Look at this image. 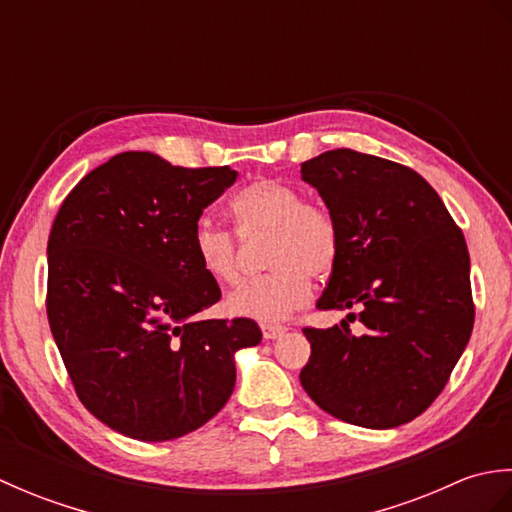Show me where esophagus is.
Here are the masks:
<instances>
[{"instance_id":"esophagus-1","label":"esophagus","mask_w":512,"mask_h":512,"mask_svg":"<svg viewBox=\"0 0 512 512\" xmlns=\"http://www.w3.org/2000/svg\"><path fill=\"white\" fill-rule=\"evenodd\" d=\"M286 332V328H284V325H262V334H264V339L266 341H273V339H279V336L281 334H284Z\"/></svg>"}]
</instances>
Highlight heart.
Wrapping results in <instances>:
<instances>
[{
  "instance_id": "1",
  "label": "heart",
  "mask_w": 512,
  "mask_h": 512,
  "mask_svg": "<svg viewBox=\"0 0 512 512\" xmlns=\"http://www.w3.org/2000/svg\"><path fill=\"white\" fill-rule=\"evenodd\" d=\"M231 215L242 237L270 235L268 273L235 290L226 308L235 317L277 323L310 299V275L328 277L339 262L341 235L334 215L306 204L299 189L273 178H259L231 200ZM193 253L215 284L242 281V259L235 237L209 220L193 228Z\"/></svg>"
}]
</instances>
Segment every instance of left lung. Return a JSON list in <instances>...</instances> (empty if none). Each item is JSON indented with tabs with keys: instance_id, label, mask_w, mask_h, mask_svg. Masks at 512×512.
I'll use <instances>...</instances> for the list:
<instances>
[{
	"instance_id": "obj_1",
	"label": "left lung",
	"mask_w": 512,
	"mask_h": 512,
	"mask_svg": "<svg viewBox=\"0 0 512 512\" xmlns=\"http://www.w3.org/2000/svg\"><path fill=\"white\" fill-rule=\"evenodd\" d=\"M339 224L341 250L319 310H358L306 328L312 354L301 385L330 416L394 429L447 385L473 332L471 259L447 206L420 173L398 162L332 149L301 165ZM345 319H354V312Z\"/></svg>"
}]
</instances>
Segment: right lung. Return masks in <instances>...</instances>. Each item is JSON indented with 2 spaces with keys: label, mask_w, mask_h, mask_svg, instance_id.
<instances>
[{
  "label": "right lung",
  "mask_w": 512,
  "mask_h": 512,
  "mask_svg": "<svg viewBox=\"0 0 512 512\" xmlns=\"http://www.w3.org/2000/svg\"><path fill=\"white\" fill-rule=\"evenodd\" d=\"M237 180L125 151L63 200L48 237V321L94 418L127 438L165 442L200 429L231 398L250 319L198 314L222 297L193 253L202 211Z\"/></svg>",
  "instance_id": "1"
}]
</instances>
